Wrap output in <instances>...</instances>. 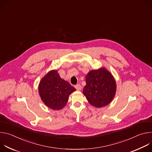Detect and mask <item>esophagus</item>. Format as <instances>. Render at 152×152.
Here are the masks:
<instances>
[{
    "label": "esophagus",
    "mask_w": 152,
    "mask_h": 152,
    "mask_svg": "<svg viewBox=\"0 0 152 152\" xmlns=\"http://www.w3.org/2000/svg\"><path fill=\"white\" fill-rule=\"evenodd\" d=\"M75 88H76L77 91H80V90H81V89H82V86H80V84H77V85H75Z\"/></svg>",
    "instance_id": "obj_1"
}]
</instances>
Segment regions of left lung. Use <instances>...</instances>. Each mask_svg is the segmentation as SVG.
<instances>
[{"label": "left lung", "instance_id": "left-lung-1", "mask_svg": "<svg viewBox=\"0 0 152 152\" xmlns=\"http://www.w3.org/2000/svg\"><path fill=\"white\" fill-rule=\"evenodd\" d=\"M83 94L90 104L100 108L109 104L115 97L117 83L112 73L105 67L92 70L86 75Z\"/></svg>", "mask_w": 152, "mask_h": 152}]
</instances>
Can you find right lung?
I'll return each mask as SVG.
<instances>
[{"mask_svg": "<svg viewBox=\"0 0 152 152\" xmlns=\"http://www.w3.org/2000/svg\"><path fill=\"white\" fill-rule=\"evenodd\" d=\"M75 91L67 81L60 77L56 70L49 71L41 78L38 85L41 100L53 110H60L66 106L69 96Z\"/></svg>", "mask_w": 152, "mask_h": 152, "instance_id": "right-lung-1", "label": "right lung"}]
</instances>
